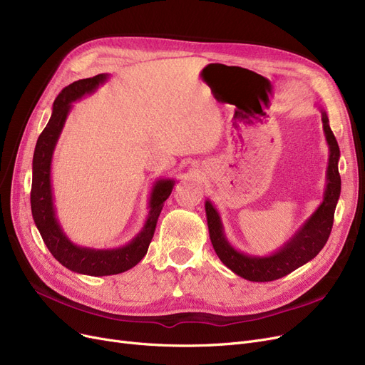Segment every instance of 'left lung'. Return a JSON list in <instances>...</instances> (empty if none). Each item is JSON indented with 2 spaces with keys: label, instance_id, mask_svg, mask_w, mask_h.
<instances>
[{
  "label": "left lung",
  "instance_id": "8db88e82",
  "mask_svg": "<svg viewBox=\"0 0 365 365\" xmlns=\"http://www.w3.org/2000/svg\"><path fill=\"white\" fill-rule=\"evenodd\" d=\"M322 128L328 145V167L324 198L314 212L298 227V230L280 247L268 255H250L235 249L225 234L222 217L215 204L207 198L204 202L207 216L209 235L219 259L232 273L250 282H272L297 270L312 261L325 246L334 220V212L340 198L341 180L339 174L340 149L329 128L327 112L319 107Z\"/></svg>",
  "mask_w": 365,
  "mask_h": 365
}]
</instances>
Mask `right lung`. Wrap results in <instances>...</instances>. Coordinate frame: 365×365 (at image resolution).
I'll use <instances>...</instances> for the list:
<instances>
[{
	"mask_svg": "<svg viewBox=\"0 0 365 365\" xmlns=\"http://www.w3.org/2000/svg\"><path fill=\"white\" fill-rule=\"evenodd\" d=\"M110 74L103 73L73 82L56 97L52 115L40 134L33 158V186H31V212L49 252L68 270L86 276H112L130 270L146 255L152 242L156 220L170 197L176 180L160 178L153 182L148 201V217L145 225L133 239L119 247L95 249L73 243L62 230L55 207L52 187V160L73 103L93 93L108 81Z\"/></svg>",
	"mask_w": 365,
	"mask_h": 365,
	"instance_id": "obj_1",
	"label": "right lung"
}]
</instances>
